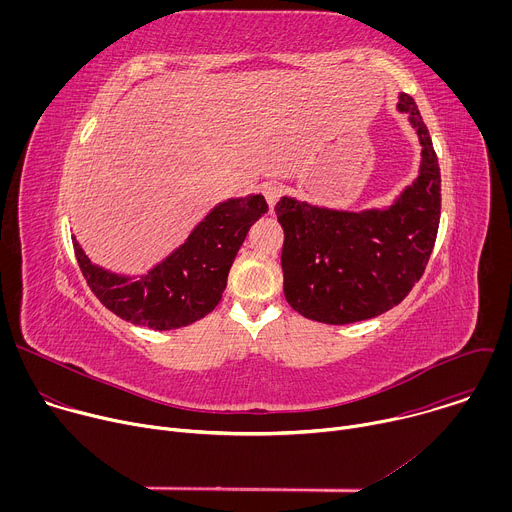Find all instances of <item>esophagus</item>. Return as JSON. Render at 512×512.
Listing matches in <instances>:
<instances>
[{
	"label": "esophagus",
	"instance_id": "esophagus-1",
	"mask_svg": "<svg viewBox=\"0 0 512 512\" xmlns=\"http://www.w3.org/2000/svg\"><path fill=\"white\" fill-rule=\"evenodd\" d=\"M261 194L265 196V200H267L269 208L273 210V206L277 204V200H279V198H281V194H283V188H281L279 184H273V182H269V184H263V188H261Z\"/></svg>",
	"mask_w": 512,
	"mask_h": 512
}]
</instances>
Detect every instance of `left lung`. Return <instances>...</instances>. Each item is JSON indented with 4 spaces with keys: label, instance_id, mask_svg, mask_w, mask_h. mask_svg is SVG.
I'll return each mask as SVG.
<instances>
[{
    "label": "left lung",
    "instance_id": "1",
    "mask_svg": "<svg viewBox=\"0 0 512 512\" xmlns=\"http://www.w3.org/2000/svg\"><path fill=\"white\" fill-rule=\"evenodd\" d=\"M421 143L417 180L389 208L330 210L283 196V294L304 318L352 324L401 304L421 279L440 227L442 176L415 101L401 93Z\"/></svg>",
    "mask_w": 512,
    "mask_h": 512
}]
</instances>
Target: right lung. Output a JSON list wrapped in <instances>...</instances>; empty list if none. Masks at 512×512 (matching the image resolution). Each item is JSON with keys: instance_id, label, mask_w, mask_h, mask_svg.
<instances>
[{"instance_id": "right-lung-1", "label": "right lung", "mask_w": 512, "mask_h": 512, "mask_svg": "<svg viewBox=\"0 0 512 512\" xmlns=\"http://www.w3.org/2000/svg\"><path fill=\"white\" fill-rule=\"evenodd\" d=\"M265 212L261 194L221 202L184 245L139 279L93 265L75 239L72 245L91 291L107 310L135 326L174 330L204 318L221 302L237 251Z\"/></svg>"}]
</instances>
